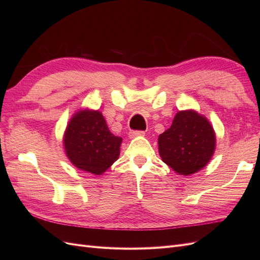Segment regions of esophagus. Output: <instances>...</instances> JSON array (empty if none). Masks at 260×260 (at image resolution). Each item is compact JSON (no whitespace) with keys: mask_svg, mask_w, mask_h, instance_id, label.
I'll return each mask as SVG.
<instances>
[{"mask_svg":"<svg viewBox=\"0 0 260 260\" xmlns=\"http://www.w3.org/2000/svg\"><path fill=\"white\" fill-rule=\"evenodd\" d=\"M144 135H145L144 131H131V132H129V138L135 139L137 137H143Z\"/></svg>","mask_w":260,"mask_h":260,"instance_id":"34e87169","label":"esophagus"}]
</instances>
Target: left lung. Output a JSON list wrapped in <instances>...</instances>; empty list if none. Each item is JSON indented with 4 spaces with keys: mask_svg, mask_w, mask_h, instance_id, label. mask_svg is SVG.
I'll list each match as a JSON object with an SVG mask.
<instances>
[{
    "mask_svg": "<svg viewBox=\"0 0 260 260\" xmlns=\"http://www.w3.org/2000/svg\"><path fill=\"white\" fill-rule=\"evenodd\" d=\"M216 149V135L205 116L193 109L180 111L158 137L161 160L180 176L202 170Z\"/></svg>",
    "mask_w": 260,
    "mask_h": 260,
    "instance_id": "1",
    "label": "left lung"
}]
</instances>
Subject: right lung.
Segmentation results:
<instances>
[{
  "label": "right lung",
  "instance_id": "right-lung-1",
  "mask_svg": "<svg viewBox=\"0 0 260 260\" xmlns=\"http://www.w3.org/2000/svg\"><path fill=\"white\" fill-rule=\"evenodd\" d=\"M122 139L109 131L103 115L79 109L70 118L62 138L65 154L76 168L101 176L119 158Z\"/></svg>",
  "mask_w": 260,
  "mask_h": 260
}]
</instances>
